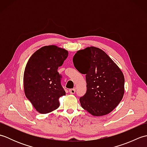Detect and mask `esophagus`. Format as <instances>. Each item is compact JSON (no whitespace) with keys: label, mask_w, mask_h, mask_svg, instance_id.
Returning a JSON list of instances; mask_svg holds the SVG:
<instances>
[{"label":"esophagus","mask_w":147,"mask_h":147,"mask_svg":"<svg viewBox=\"0 0 147 147\" xmlns=\"http://www.w3.org/2000/svg\"><path fill=\"white\" fill-rule=\"evenodd\" d=\"M69 92L71 94H74V93H75V92H76V90L74 88L70 89V90H69Z\"/></svg>","instance_id":"obj_1"}]
</instances>
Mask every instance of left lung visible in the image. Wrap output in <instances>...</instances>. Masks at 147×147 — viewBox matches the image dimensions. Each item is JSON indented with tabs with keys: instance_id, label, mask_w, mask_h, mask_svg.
Here are the masks:
<instances>
[{
	"instance_id": "obj_1",
	"label": "left lung",
	"mask_w": 147,
	"mask_h": 147,
	"mask_svg": "<svg viewBox=\"0 0 147 147\" xmlns=\"http://www.w3.org/2000/svg\"><path fill=\"white\" fill-rule=\"evenodd\" d=\"M73 61L76 69L86 74L87 90L80 98L82 107L94 116L110 113L123 97V72L104 51L95 47L78 51Z\"/></svg>"
}]
</instances>
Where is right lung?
<instances>
[{
	"label": "right lung",
	"mask_w": 147,
	"mask_h": 147,
	"mask_svg": "<svg viewBox=\"0 0 147 147\" xmlns=\"http://www.w3.org/2000/svg\"><path fill=\"white\" fill-rule=\"evenodd\" d=\"M68 52L55 45L44 46L31 56L24 72L26 98L40 114L49 113L59 107V98L65 95L57 72Z\"/></svg>",
	"instance_id": "add662e5"
}]
</instances>
